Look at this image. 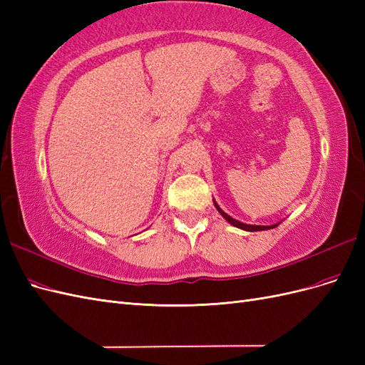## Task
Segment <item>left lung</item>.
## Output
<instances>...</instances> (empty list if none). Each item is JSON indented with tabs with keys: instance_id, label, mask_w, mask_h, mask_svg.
<instances>
[{
	"instance_id": "1",
	"label": "left lung",
	"mask_w": 365,
	"mask_h": 365,
	"mask_svg": "<svg viewBox=\"0 0 365 365\" xmlns=\"http://www.w3.org/2000/svg\"><path fill=\"white\" fill-rule=\"evenodd\" d=\"M215 202V201H213ZM215 207L217 208V212L222 215V217L224 219H227L228 222L233 225V227H237V228H240V230H245V231H263V230H271V228H275L277 227L279 224H274V225H248V224H244V222H239V220H236V219H233L231 217L230 215H227L225 212H222V208H220L216 202H215Z\"/></svg>"
}]
</instances>
